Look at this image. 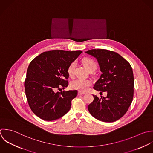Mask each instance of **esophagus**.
Returning <instances> with one entry per match:
<instances>
[{
    "mask_svg": "<svg viewBox=\"0 0 153 153\" xmlns=\"http://www.w3.org/2000/svg\"><path fill=\"white\" fill-rule=\"evenodd\" d=\"M86 94L85 92H82V91H79L78 92V95H85Z\"/></svg>",
    "mask_w": 153,
    "mask_h": 153,
    "instance_id": "34e87169",
    "label": "esophagus"
}]
</instances>
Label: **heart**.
Segmentation results:
<instances>
[{
    "instance_id": "1",
    "label": "heart",
    "mask_w": 153,
    "mask_h": 153,
    "mask_svg": "<svg viewBox=\"0 0 153 153\" xmlns=\"http://www.w3.org/2000/svg\"><path fill=\"white\" fill-rule=\"evenodd\" d=\"M83 64L86 67V68L89 70H95L97 67V64L96 62L90 58H85L83 61ZM76 63L75 61L71 62L67 68V73L70 77H73L74 75L75 68H76ZM92 85L91 81L89 80L83 79H77L73 80L70 83V87L73 89L79 90L80 91H86L88 88Z\"/></svg>"
}]
</instances>
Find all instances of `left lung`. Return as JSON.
<instances>
[{
	"instance_id": "8db88e82",
	"label": "left lung",
	"mask_w": 153,
	"mask_h": 153,
	"mask_svg": "<svg viewBox=\"0 0 153 153\" xmlns=\"http://www.w3.org/2000/svg\"><path fill=\"white\" fill-rule=\"evenodd\" d=\"M95 57L102 74L94 89L100 93L107 92L106 98L94 96L88 110L95 119L113 122L122 117L130 107L134 98V78L132 67L119 53L103 49L86 52Z\"/></svg>"
}]
</instances>
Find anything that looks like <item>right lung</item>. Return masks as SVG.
I'll return each mask as SVG.
<instances>
[{"mask_svg": "<svg viewBox=\"0 0 153 153\" xmlns=\"http://www.w3.org/2000/svg\"><path fill=\"white\" fill-rule=\"evenodd\" d=\"M82 51H46L30 63L24 81L25 92L31 111L39 118L52 121L65 115L77 91L61 92L68 85L67 68Z\"/></svg>", "mask_w": 153, "mask_h": 153, "instance_id": "obj_1", "label": "right lung"}]
</instances>
